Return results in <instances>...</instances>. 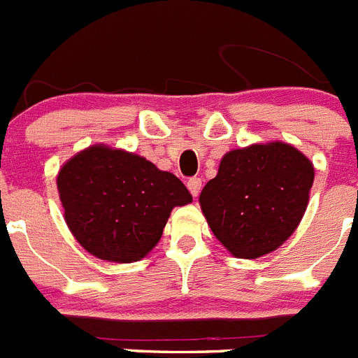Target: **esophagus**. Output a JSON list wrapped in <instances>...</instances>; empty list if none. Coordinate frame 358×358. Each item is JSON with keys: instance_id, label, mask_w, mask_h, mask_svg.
Instances as JSON below:
<instances>
[{"instance_id": "34e87169", "label": "esophagus", "mask_w": 358, "mask_h": 358, "mask_svg": "<svg viewBox=\"0 0 358 358\" xmlns=\"http://www.w3.org/2000/svg\"><path fill=\"white\" fill-rule=\"evenodd\" d=\"M201 188H202L201 177H192V179H188V189H189V194L194 195V197H197Z\"/></svg>"}]
</instances>
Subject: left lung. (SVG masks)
Here are the masks:
<instances>
[{
  "instance_id": "left-lung-1",
  "label": "left lung",
  "mask_w": 358,
  "mask_h": 358,
  "mask_svg": "<svg viewBox=\"0 0 358 358\" xmlns=\"http://www.w3.org/2000/svg\"><path fill=\"white\" fill-rule=\"evenodd\" d=\"M314 185V164L283 141L224 154L199 204L218 242L236 258L276 251L301 222Z\"/></svg>"
}]
</instances>
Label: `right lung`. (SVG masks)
Segmentation results:
<instances>
[{
	"instance_id": "add662e5",
	"label": "right lung",
	"mask_w": 358,
	"mask_h": 358,
	"mask_svg": "<svg viewBox=\"0 0 358 358\" xmlns=\"http://www.w3.org/2000/svg\"><path fill=\"white\" fill-rule=\"evenodd\" d=\"M57 188L77 242L100 260L116 264L145 258L159 242L173 208L192 202L173 173L106 145L66 161Z\"/></svg>"
}]
</instances>
